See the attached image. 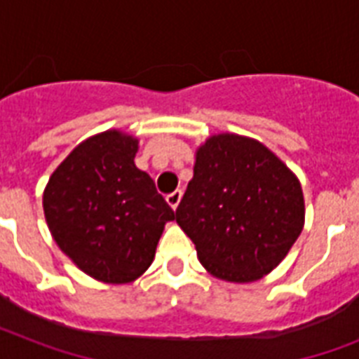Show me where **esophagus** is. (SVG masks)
Masks as SVG:
<instances>
[{
  "mask_svg": "<svg viewBox=\"0 0 359 359\" xmlns=\"http://www.w3.org/2000/svg\"><path fill=\"white\" fill-rule=\"evenodd\" d=\"M180 197H182V191H180V190H175L173 194H169V196L165 197V201H168L169 207H171V208H173V210H175V208L179 207Z\"/></svg>",
  "mask_w": 359,
  "mask_h": 359,
  "instance_id": "1",
  "label": "esophagus"
}]
</instances>
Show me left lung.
<instances>
[{"mask_svg": "<svg viewBox=\"0 0 359 359\" xmlns=\"http://www.w3.org/2000/svg\"><path fill=\"white\" fill-rule=\"evenodd\" d=\"M175 219L208 272L248 283L278 266L300 236L302 186L259 141L214 135L197 151Z\"/></svg>", "mask_w": 359, "mask_h": 359, "instance_id": "obj_1", "label": "left lung"}]
</instances>
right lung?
Instances as JSON below:
<instances>
[{
    "mask_svg": "<svg viewBox=\"0 0 359 359\" xmlns=\"http://www.w3.org/2000/svg\"><path fill=\"white\" fill-rule=\"evenodd\" d=\"M137 141L117 130L70 152L44 190V216L57 245L91 278L128 283L154 259L173 208L135 168Z\"/></svg>",
    "mask_w": 359,
    "mask_h": 359,
    "instance_id": "obj_1",
    "label": "right lung"
}]
</instances>
